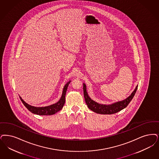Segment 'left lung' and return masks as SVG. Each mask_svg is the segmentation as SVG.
<instances>
[{"mask_svg":"<svg viewBox=\"0 0 159 159\" xmlns=\"http://www.w3.org/2000/svg\"><path fill=\"white\" fill-rule=\"evenodd\" d=\"M137 88H138V86H137V87L134 90L133 92L131 94V95L128 97L126 99L122 101L115 103L112 105H101L92 101L88 95L85 84H83V93H84V98L85 102L86 103V105H88V107L90 110H92V111L95 112L97 114H113L127 107L129 103L133 99L134 96L135 95V92L137 90Z\"/></svg>","mask_w":159,"mask_h":159,"instance_id":"1","label":"left lung"}]
</instances>
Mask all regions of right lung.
Listing matches in <instances>:
<instances>
[{
	"mask_svg": "<svg viewBox=\"0 0 159 159\" xmlns=\"http://www.w3.org/2000/svg\"><path fill=\"white\" fill-rule=\"evenodd\" d=\"M70 82L67 83L64 86L62 96L60 101L56 103H54L53 105H51L48 107H32L27 104L25 102H24V100L20 97V99L26 108H27L31 112H32L34 114L39 115H51L57 113V112L60 111L63 107L64 103H65V96H66L67 87Z\"/></svg>",
	"mask_w": 159,
	"mask_h": 159,
	"instance_id": "right-lung-1",
	"label": "right lung"
}]
</instances>
